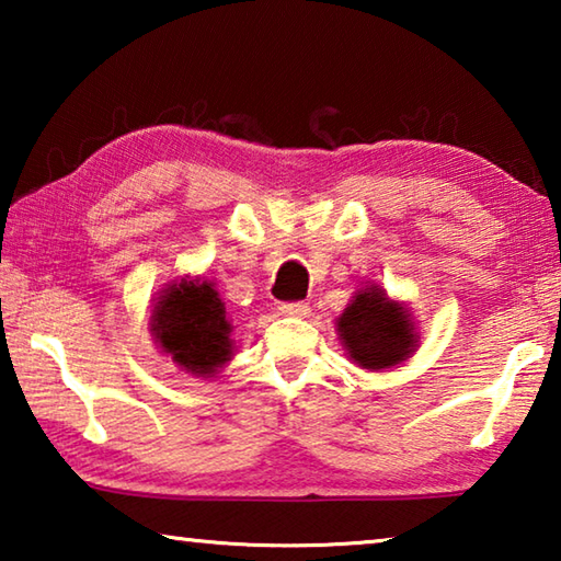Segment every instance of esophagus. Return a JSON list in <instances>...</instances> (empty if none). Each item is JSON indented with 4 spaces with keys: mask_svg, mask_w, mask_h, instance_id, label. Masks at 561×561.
<instances>
[{
    "mask_svg": "<svg viewBox=\"0 0 561 561\" xmlns=\"http://www.w3.org/2000/svg\"><path fill=\"white\" fill-rule=\"evenodd\" d=\"M282 317H291V319H304L309 317V307L304 301H294V304H282L279 307Z\"/></svg>",
    "mask_w": 561,
    "mask_h": 561,
    "instance_id": "1",
    "label": "esophagus"
}]
</instances>
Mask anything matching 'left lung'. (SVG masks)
I'll return each mask as SVG.
<instances>
[{"label": "left lung", "instance_id": "1", "mask_svg": "<svg viewBox=\"0 0 561 561\" xmlns=\"http://www.w3.org/2000/svg\"><path fill=\"white\" fill-rule=\"evenodd\" d=\"M336 334L351 364L366 371L401 366L421 346V331L405 301L388 297L381 284L356 289L336 317Z\"/></svg>", "mask_w": 561, "mask_h": 561}]
</instances>
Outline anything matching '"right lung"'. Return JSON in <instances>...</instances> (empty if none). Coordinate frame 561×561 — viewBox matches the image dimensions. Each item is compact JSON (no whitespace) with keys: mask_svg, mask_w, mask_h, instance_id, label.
I'll list each match as a JSON object with an SVG mask.
<instances>
[{"mask_svg":"<svg viewBox=\"0 0 561 561\" xmlns=\"http://www.w3.org/2000/svg\"><path fill=\"white\" fill-rule=\"evenodd\" d=\"M148 329L160 354L195 378H215L234 356L232 321L213 279L168 282L150 304Z\"/></svg>","mask_w":561,"mask_h":561,"instance_id":"add662e5","label":"right lung"}]
</instances>
